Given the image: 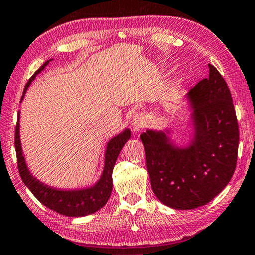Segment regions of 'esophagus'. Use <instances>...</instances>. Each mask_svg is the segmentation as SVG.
<instances>
[{"instance_id":"esophagus-1","label":"esophagus","mask_w":255,"mask_h":255,"mask_svg":"<svg viewBox=\"0 0 255 255\" xmlns=\"http://www.w3.org/2000/svg\"><path fill=\"white\" fill-rule=\"evenodd\" d=\"M147 124V120L143 114H135L133 116V120H132V127H133V130L135 132H139L142 128H145Z\"/></svg>"}]
</instances>
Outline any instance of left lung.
<instances>
[{"instance_id":"8db88e82","label":"left lung","mask_w":255,"mask_h":255,"mask_svg":"<svg viewBox=\"0 0 255 255\" xmlns=\"http://www.w3.org/2000/svg\"><path fill=\"white\" fill-rule=\"evenodd\" d=\"M208 68V78L185 95L191 112L186 145H176L169 128L140 135L154 194L173 209L208 204L228 185L237 163L239 131L230 91L220 72Z\"/></svg>"}]
</instances>
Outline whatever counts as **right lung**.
Segmentation results:
<instances>
[{
	"instance_id": "add662e5",
	"label": "right lung",
	"mask_w": 255,
	"mask_h": 255,
	"mask_svg": "<svg viewBox=\"0 0 255 255\" xmlns=\"http://www.w3.org/2000/svg\"><path fill=\"white\" fill-rule=\"evenodd\" d=\"M47 61L34 75L28 80L24 90V94L21 97L20 102L23 101L24 95L26 93L29 85L32 84L35 77L40 72L45 70L46 66L49 64ZM20 112L18 113V123L16 127V135H14V147H16L17 161H18V170L23 182L28 190L34 194V197L54 212L61 215L70 216V217H80L93 214L100 210L103 206L107 204L108 199L112 194L113 190V169L115 162L119 157L122 148H123L127 141L131 138L130 128H124L120 134L113 136L112 139L107 142L106 152H105V161H103V169L101 176L95 182L93 185L83 187V189H72V190H63L57 189L47 185V184L40 182L36 177L33 176L27 167L25 155L23 153L20 142Z\"/></svg>"
}]
</instances>
